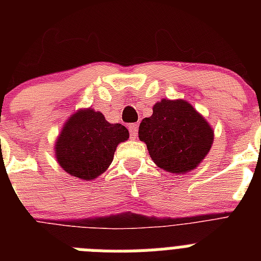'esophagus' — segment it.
Masks as SVG:
<instances>
[{
    "mask_svg": "<svg viewBox=\"0 0 261 261\" xmlns=\"http://www.w3.org/2000/svg\"><path fill=\"white\" fill-rule=\"evenodd\" d=\"M129 133H130V136H132L133 138H136L137 137V133H138V126H137V124H129Z\"/></svg>",
    "mask_w": 261,
    "mask_h": 261,
    "instance_id": "obj_1",
    "label": "esophagus"
}]
</instances>
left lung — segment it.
Returning a JSON list of instances; mask_svg holds the SVG:
<instances>
[{
	"label": "left lung",
	"mask_w": 261,
	"mask_h": 261,
	"mask_svg": "<svg viewBox=\"0 0 261 261\" xmlns=\"http://www.w3.org/2000/svg\"><path fill=\"white\" fill-rule=\"evenodd\" d=\"M138 137L151 159L172 174H186L201 162L213 144V130L197 111L184 100L162 99L153 115L145 117Z\"/></svg>",
	"instance_id": "left-lung-1"
}]
</instances>
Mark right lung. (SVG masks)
I'll return each mask as SVG.
<instances>
[{
    "label": "right lung",
    "mask_w": 261,
    "mask_h": 261,
    "mask_svg": "<svg viewBox=\"0 0 261 261\" xmlns=\"http://www.w3.org/2000/svg\"><path fill=\"white\" fill-rule=\"evenodd\" d=\"M128 138L125 126L108 123L100 112L78 111L57 140V162L71 176L91 180L107 170L116 146Z\"/></svg>",
    "instance_id": "1"
}]
</instances>
